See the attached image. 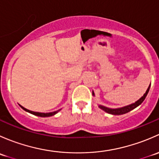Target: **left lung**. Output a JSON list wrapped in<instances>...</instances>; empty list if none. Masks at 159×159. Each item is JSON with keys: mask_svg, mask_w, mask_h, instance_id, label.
<instances>
[{"mask_svg": "<svg viewBox=\"0 0 159 159\" xmlns=\"http://www.w3.org/2000/svg\"><path fill=\"white\" fill-rule=\"evenodd\" d=\"M149 89H150V86H149L148 89H147L145 94H144V95L142 96V97L139 100H138L135 103H133V104H131V105H128V106L123 107V108H115V109H111V108H106V107H104V106H102V105H99V108H100L101 109L107 112V113L111 114V115H123V114L128 113V112H129L130 111H131V110L134 109V108H135L136 107H138L139 105H140L143 102V101L145 99V97H146L147 94H148V93L149 91ZM92 94H94V93H92Z\"/></svg>", "mask_w": 159, "mask_h": 159, "instance_id": "left-lung-1", "label": "left lung"}]
</instances>
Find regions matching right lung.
Returning a JSON list of instances; mask_svg holds the SVG:
<instances>
[{"instance_id":"1","label":"right lung","mask_w":159,"mask_h":159,"mask_svg":"<svg viewBox=\"0 0 159 159\" xmlns=\"http://www.w3.org/2000/svg\"><path fill=\"white\" fill-rule=\"evenodd\" d=\"M22 108H23L24 110L26 111L29 112V113L32 114V115H37V116H39V117H50V116H52V115H55L56 113H57V112L59 111H54V112H51V113H40V112H35V111H30V110H28L26 109V108H25L24 107L20 106Z\"/></svg>"}]
</instances>
